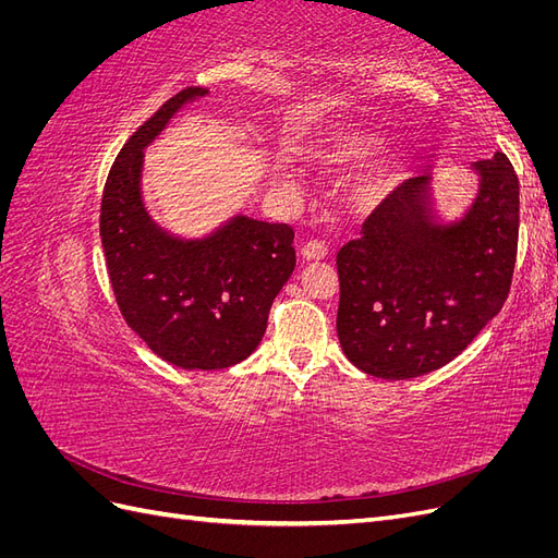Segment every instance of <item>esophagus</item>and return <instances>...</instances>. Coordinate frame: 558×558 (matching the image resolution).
<instances>
[{"mask_svg": "<svg viewBox=\"0 0 558 558\" xmlns=\"http://www.w3.org/2000/svg\"><path fill=\"white\" fill-rule=\"evenodd\" d=\"M300 256L305 258V260H320V258H326V256H328V246H326L324 242L312 240V242H307L305 246H302Z\"/></svg>", "mask_w": 558, "mask_h": 558, "instance_id": "1", "label": "esophagus"}]
</instances>
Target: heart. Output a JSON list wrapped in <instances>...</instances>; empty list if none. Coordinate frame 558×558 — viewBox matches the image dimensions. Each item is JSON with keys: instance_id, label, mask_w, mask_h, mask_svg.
Segmentation results:
<instances>
[{"instance_id": "b5f03b06", "label": "heart", "mask_w": 558, "mask_h": 558, "mask_svg": "<svg viewBox=\"0 0 558 558\" xmlns=\"http://www.w3.org/2000/svg\"><path fill=\"white\" fill-rule=\"evenodd\" d=\"M377 146L379 140L365 130H335L318 144L316 158L330 167H347L373 156ZM398 179L400 165L393 158H384L361 177L356 185V195L365 205H379L381 199H386L396 191Z\"/></svg>"}]
</instances>
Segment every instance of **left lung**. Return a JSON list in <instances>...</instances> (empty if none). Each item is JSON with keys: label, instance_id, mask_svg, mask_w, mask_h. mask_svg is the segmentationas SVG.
<instances>
[{"label": "left lung", "instance_id": "1", "mask_svg": "<svg viewBox=\"0 0 558 558\" xmlns=\"http://www.w3.org/2000/svg\"><path fill=\"white\" fill-rule=\"evenodd\" d=\"M480 189L463 218L440 223L430 177L400 183L337 253V337L379 379L447 365L510 293L519 240V179L505 154L472 165Z\"/></svg>", "mask_w": 558, "mask_h": 558}]
</instances>
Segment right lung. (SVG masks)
<instances>
[{
	"mask_svg": "<svg viewBox=\"0 0 558 558\" xmlns=\"http://www.w3.org/2000/svg\"><path fill=\"white\" fill-rule=\"evenodd\" d=\"M207 88L177 93L132 134L105 183L99 238L125 324L181 369H223L260 344L295 269L293 228L232 216L202 240L172 238L142 199L144 148Z\"/></svg>",
	"mask_w": 558,
	"mask_h": 558,
	"instance_id": "1",
	"label": "right lung"
}]
</instances>
